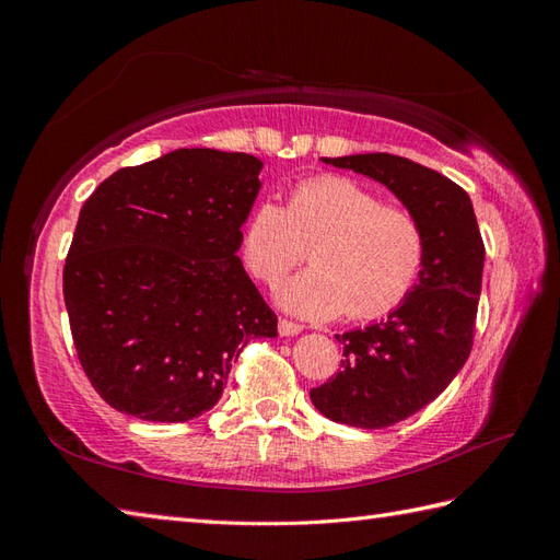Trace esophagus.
<instances>
[{
    "instance_id": "1",
    "label": "esophagus",
    "mask_w": 560,
    "mask_h": 560,
    "mask_svg": "<svg viewBox=\"0 0 560 560\" xmlns=\"http://www.w3.org/2000/svg\"><path fill=\"white\" fill-rule=\"evenodd\" d=\"M301 325H296V322H292V319H280L278 322V331H280V336H296V334H301Z\"/></svg>"
}]
</instances>
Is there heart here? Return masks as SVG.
Returning a JSON list of instances; mask_svg holds the SVG:
<instances>
[{
    "label": "heart",
    "mask_w": 560,
    "mask_h": 560,
    "mask_svg": "<svg viewBox=\"0 0 560 560\" xmlns=\"http://www.w3.org/2000/svg\"><path fill=\"white\" fill-rule=\"evenodd\" d=\"M303 245H311L313 268L282 282L276 299L311 319L343 311L352 319L383 317L411 294L425 264L418 217L346 175L301 179L284 208L261 200L243 224L245 266L266 284L299 266Z\"/></svg>",
    "instance_id": "obj_1"
}]
</instances>
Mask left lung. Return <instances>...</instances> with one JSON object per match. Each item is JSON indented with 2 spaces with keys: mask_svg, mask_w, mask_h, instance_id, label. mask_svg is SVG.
<instances>
[{
  "mask_svg": "<svg viewBox=\"0 0 560 560\" xmlns=\"http://www.w3.org/2000/svg\"><path fill=\"white\" fill-rule=\"evenodd\" d=\"M322 161L385 184L425 233V264L411 294L376 325L336 336L341 371L311 389L322 416L381 430L436 399L467 362L486 249L467 191L432 167L393 154Z\"/></svg>",
  "mask_w": 560,
  "mask_h": 560,
  "instance_id": "obj_1",
  "label": "left lung"
}]
</instances>
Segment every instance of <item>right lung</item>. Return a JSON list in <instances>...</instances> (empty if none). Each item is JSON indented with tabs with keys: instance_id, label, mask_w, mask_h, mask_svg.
<instances>
[{
	"instance_id": "1",
	"label": "right lung",
	"mask_w": 560,
	"mask_h": 560,
	"mask_svg": "<svg viewBox=\"0 0 560 560\" xmlns=\"http://www.w3.org/2000/svg\"><path fill=\"white\" fill-rule=\"evenodd\" d=\"M264 163L177 149L121 167L79 212L62 292L79 362L112 409L151 422L210 411L278 317L238 259Z\"/></svg>"
}]
</instances>
